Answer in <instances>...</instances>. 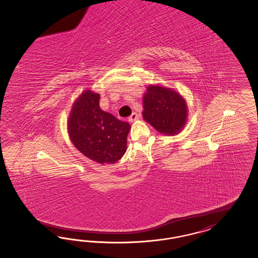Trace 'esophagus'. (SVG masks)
<instances>
[{
	"instance_id": "esophagus-1",
	"label": "esophagus",
	"mask_w": 258,
	"mask_h": 258,
	"mask_svg": "<svg viewBox=\"0 0 258 258\" xmlns=\"http://www.w3.org/2000/svg\"><path fill=\"white\" fill-rule=\"evenodd\" d=\"M139 118H140V116L138 115V113H136V112H133L132 115L129 117V121H135V120H137V119H139Z\"/></svg>"
}]
</instances>
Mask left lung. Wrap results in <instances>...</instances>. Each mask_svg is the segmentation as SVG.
<instances>
[{"instance_id":"left-lung-1","label":"left lung","mask_w":258,"mask_h":258,"mask_svg":"<svg viewBox=\"0 0 258 258\" xmlns=\"http://www.w3.org/2000/svg\"><path fill=\"white\" fill-rule=\"evenodd\" d=\"M143 118L165 135H175L184 127L187 106L176 91L160 86H149L143 96Z\"/></svg>"}]
</instances>
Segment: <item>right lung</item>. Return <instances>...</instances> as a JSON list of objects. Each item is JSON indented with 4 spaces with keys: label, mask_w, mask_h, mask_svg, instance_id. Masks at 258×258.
<instances>
[{
    "label": "right lung",
    "mask_w": 258,
    "mask_h": 258,
    "mask_svg": "<svg viewBox=\"0 0 258 258\" xmlns=\"http://www.w3.org/2000/svg\"><path fill=\"white\" fill-rule=\"evenodd\" d=\"M99 101L98 93L83 92L73 105L68 131L74 146L89 159L115 164L125 154L131 126L102 110Z\"/></svg>",
    "instance_id": "1"
}]
</instances>
